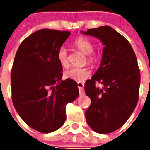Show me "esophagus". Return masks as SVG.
<instances>
[{
	"instance_id": "esophagus-1",
	"label": "esophagus",
	"mask_w": 150,
	"mask_h": 150,
	"mask_svg": "<svg viewBox=\"0 0 150 150\" xmlns=\"http://www.w3.org/2000/svg\"><path fill=\"white\" fill-rule=\"evenodd\" d=\"M78 87L79 88V92H80V95L82 96V95L85 94V91H84V83H83L81 82H78Z\"/></svg>"
}]
</instances>
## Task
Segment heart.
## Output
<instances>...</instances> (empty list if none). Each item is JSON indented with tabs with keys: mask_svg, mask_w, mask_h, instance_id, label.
Segmentation results:
<instances>
[{
	"mask_svg": "<svg viewBox=\"0 0 150 150\" xmlns=\"http://www.w3.org/2000/svg\"><path fill=\"white\" fill-rule=\"evenodd\" d=\"M73 45L83 54H86V60L88 63L93 64L98 59L97 56L92 54L93 51V44L90 40L85 37H78L74 40ZM57 59L63 67L69 65L68 54L65 47L62 46L57 51ZM91 75V70L88 67H72L64 72V77L67 79L82 82Z\"/></svg>",
	"mask_w": 150,
	"mask_h": 150,
	"instance_id": "b5f03b06",
	"label": "heart"
}]
</instances>
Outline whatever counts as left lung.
<instances>
[{"label":"left lung","mask_w":150,"mask_h":150,"mask_svg":"<svg viewBox=\"0 0 150 150\" xmlns=\"http://www.w3.org/2000/svg\"><path fill=\"white\" fill-rule=\"evenodd\" d=\"M81 33L104 45L99 69L85 83V91L91 100L85 115L93 131L108 134L128 120L138 102L140 71L137 57L129 42L111 27ZM96 81L103 85L102 89L96 87Z\"/></svg>","instance_id":"1"}]
</instances>
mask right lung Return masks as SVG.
Listing matches in <instances>:
<instances>
[{
    "label": "right lung",
    "instance_id": "1",
    "mask_svg": "<svg viewBox=\"0 0 150 150\" xmlns=\"http://www.w3.org/2000/svg\"><path fill=\"white\" fill-rule=\"evenodd\" d=\"M71 33L42 29L25 39L11 73L12 102L22 120L33 129L51 133L62 126L66 105L77 99L78 84L62 81L57 51Z\"/></svg>",
    "mask_w": 150,
    "mask_h": 150
}]
</instances>
